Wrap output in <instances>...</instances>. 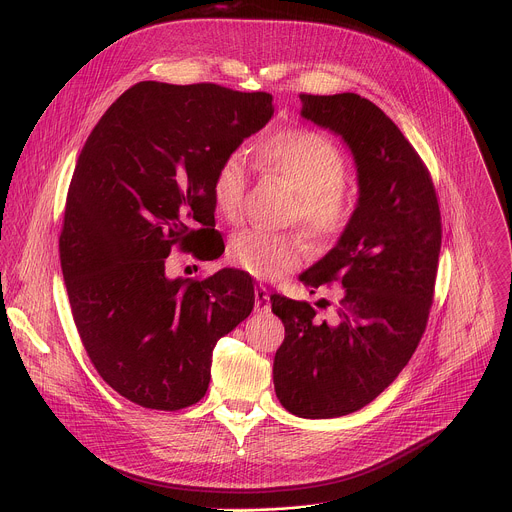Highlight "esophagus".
Wrapping results in <instances>:
<instances>
[{
	"instance_id": "1",
	"label": "esophagus",
	"mask_w": 512,
	"mask_h": 512,
	"mask_svg": "<svg viewBox=\"0 0 512 512\" xmlns=\"http://www.w3.org/2000/svg\"><path fill=\"white\" fill-rule=\"evenodd\" d=\"M271 310V302H269V289L265 285H259L255 289V312L259 314H267Z\"/></svg>"
}]
</instances>
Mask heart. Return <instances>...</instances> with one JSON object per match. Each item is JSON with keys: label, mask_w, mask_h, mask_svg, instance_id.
Segmentation results:
<instances>
[{"label": "heart", "mask_w": 512, "mask_h": 512, "mask_svg": "<svg viewBox=\"0 0 512 512\" xmlns=\"http://www.w3.org/2000/svg\"><path fill=\"white\" fill-rule=\"evenodd\" d=\"M261 170L279 176L296 194L294 218L320 245L336 243L354 218V198L342 186L348 158L340 145L322 131L289 127L257 145ZM247 192V166L239 152L223 158L210 180V200L216 216L237 223ZM306 241L296 233L245 229L231 237L227 259L237 269L265 281H275L302 265Z\"/></svg>", "instance_id": "b5f03b06"}]
</instances>
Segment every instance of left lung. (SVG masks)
I'll return each mask as SVG.
<instances>
[{
    "label": "left lung",
    "mask_w": 512,
    "mask_h": 512,
    "mask_svg": "<svg viewBox=\"0 0 512 512\" xmlns=\"http://www.w3.org/2000/svg\"><path fill=\"white\" fill-rule=\"evenodd\" d=\"M302 115L342 135L356 162L358 204L310 287H344L332 322L308 302L271 296L285 326L275 352L279 403L298 417L348 415L377 399L415 352L433 304L442 214L427 166L399 127L356 93H302Z\"/></svg>",
    "instance_id": "obj_1"
}]
</instances>
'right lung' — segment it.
Wrapping results in <instances>:
<instances>
[{
  "instance_id": "obj_1",
  "label": "right lung",
  "mask_w": 512,
  "mask_h": 512,
  "mask_svg": "<svg viewBox=\"0 0 512 512\" xmlns=\"http://www.w3.org/2000/svg\"><path fill=\"white\" fill-rule=\"evenodd\" d=\"M271 115L269 93L141 81L85 143L66 196L60 265L93 367L135 405L198 403L218 338L253 310L245 271L168 279L166 259L214 227L216 166Z\"/></svg>"
}]
</instances>
